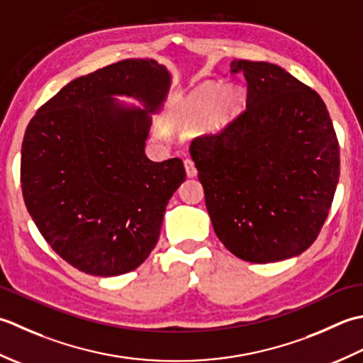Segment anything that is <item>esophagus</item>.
Segmentation results:
<instances>
[{
  "mask_svg": "<svg viewBox=\"0 0 363 363\" xmlns=\"http://www.w3.org/2000/svg\"><path fill=\"white\" fill-rule=\"evenodd\" d=\"M184 169H186V175L191 177V179H192V177L197 175V169L194 166V161H192L191 158L184 160Z\"/></svg>",
  "mask_w": 363,
  "mask_h": 363,
  "instance_id": "esophagus-1",
  "label": "esophagus"
}]
</instances>
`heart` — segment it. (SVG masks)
<instances>
[{
  "mask_svg": "<svg viewBox=\"0 0 363 363\" xmlns=\"http://www.w3.org/2000/svg\"><path fill=\"white\" fill-rule=\"evenodd\" d=\"M246 105V92L238 86L220 89L218 84H205L192 92L186 103L184 113L188 121L208 119L213 130L223 128L238 116Z\"/></svg>",
  "mask_w": 363,
  "mask_h": 363,
  "instance_id": "heart-1",
  "label": "heart"
}]
</instances>
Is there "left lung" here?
I'll list each match as a JSON object with an SVG mask.
<instances>
[{"label":"left lung","mask_w":363,"mask_h":363,"mask_svg":"<svg viewBox=\"0 0 363 363\" xmlns=\"http://www.w3.org/2000/svg\"><path fill=\"white\" fill-rule=\"evenodd\" d=\"M246 109L189 152L220 242L241 260L271 263L304 252L328 219L340 147L320 95L282 67L235 61Z\"/></svg>","instance_id":"obj_1"}]
</instances>
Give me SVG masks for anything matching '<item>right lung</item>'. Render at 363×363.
Masks as SVG:
<instances>
[{"label":"right lung","mask_w":363,"mask_h":363,"mask_svg":"<svg viewBox=\"0 0 363 363\" xmlns=\"http://www.w3.org/2000/svg\"><path fill=\"white\" fill-rule=\"evenodd\" d=\"M171 86L153 59H122L64 86L37 109L21 144L26 208L73 268L111 277L136 269L158 242L166 205L186 179L183 161L145 157L150 116ZM130 94L145 109L110 99Z\"/></svg>","instance_id":"1"}]
</instances>
